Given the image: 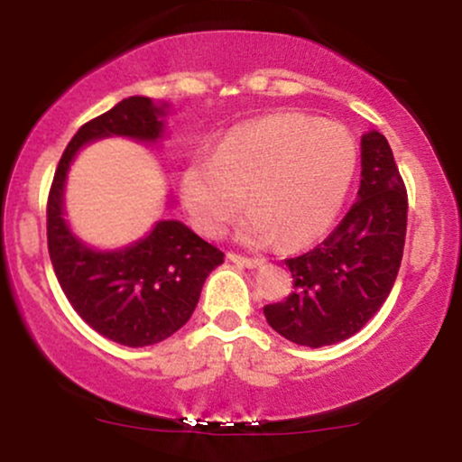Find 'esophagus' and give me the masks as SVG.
Here are the masks:
<instances>
[{
	"mask_svg": "<svg viewBox=\"0 0 462 462\" xmlns=\"http://www.w3.org/2000/svg\"><path fill=\"white\" fill-rule=\"evenodd\" d=\"M227 261L241 264V267H247V269H258L264 264L263 258H247V256H241V254H227Z\"/></svg>",
	"mask_w": 462,
	"mask_h": 462,
	"instance_id": "1",
	"label": "esophagus"
}]
</instances>
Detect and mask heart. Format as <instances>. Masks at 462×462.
<instances>
[{
	"label": "heart",
	"mask_w": 462,
	"mask_h": 462,
	"mask_svg": "<svg viewBox=\"0 0 462 462\" xmlns=\"http://www.w3.org/2000/svg\"><path fill=\"white\" fill-rule=\"evenodd\" d=\"M358 169V145L346 125L300 113H278L236 125L213 158H193L180 195L193 226L217 236L249 201L236 227L247 245L280 235L291 245L321 236L341 213Z\"/></svg>",
	"instance_id": "1"
}]
</instances>
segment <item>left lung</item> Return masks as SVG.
Masks as SVG:
<instances>
[{
	"mask_svg": "<svg viewBox=\"0 0 462 462\" xmlns=\"http://www.w3.org/2000/svg\"><path fill=\"white\" fill-rule=\"evenodd\" d=\"M408 199L389 141L378 130L360 139L356 201L326 241L286 267L295 291L264 306L280 337L304 347L354 337L393 289L406 238Z\"/></svg>",
	"mask_w": 462,
	"mask_h": 462,
	"instance_id": "8db88e82",
	"label": "left lung"
}]
</instances>
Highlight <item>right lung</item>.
Segmentation results:
<instances>
[{
	"label": "right lung",
	"mask_w": 462,
	"mask_h": 462,
	"mask_svg": "<svg viewBox=\"0 0 462 462\" xmlns=\"http://www.w3.org/2000/svg\"><path fill=\"white\" fill-rule=\"evenodd\" d=\"M169 113L167 102L132 95L84 124L58 162L47 199V247L69 304L95 332L128 347L153 346L178 332L193 315L208 273L224 263V252L178 219L156 221L124 247L88 245L65 219L67 176L78 152L95 141L161 143Z\"/></svg>",
	"instance_id": "obj_1"
}]
</instances>
